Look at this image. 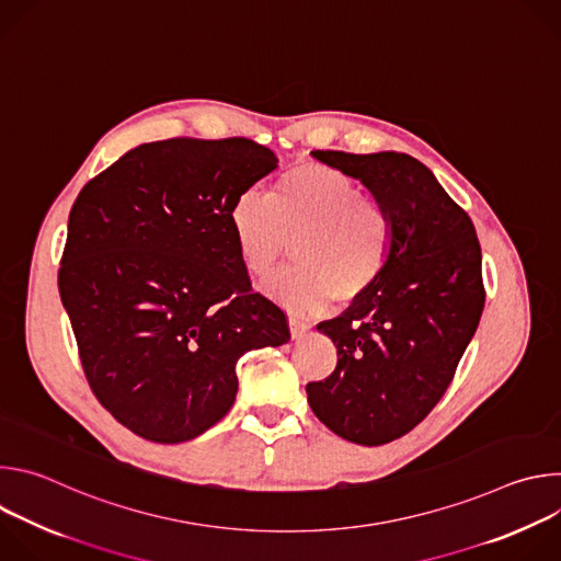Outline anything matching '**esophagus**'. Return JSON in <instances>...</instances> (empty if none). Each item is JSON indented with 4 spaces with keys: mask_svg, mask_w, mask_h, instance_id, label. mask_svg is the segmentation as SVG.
<instances>
[{
    "mask_svg": "<svg viewBox=\"0 0 561 561\" xmlns=\"http://www.w3.org/2000/svg\"><path fill=\"white\" fill-rule=\"evenodd\" d=\"M288 327H290L293 340H304L306 333H308V324H304L301 319H297V317H288Z\"/></svg>",
    "mask_w": 561,
    "mask_h": 561,
    "instance_id": "1",
    "label": "esophagus"
}]
</instances>
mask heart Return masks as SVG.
Instances as JSON below:
<instances>
[{"mask_svg": "<svg viewBox=\"0 0 561 561\" xmlns=\"http://www.w3.org/2000/svg\"><path fill=\"white\" fill-rule=\"evenodd\" d=\"M230 226L244 268L257 279L271 275L293 242L295 266L266 288L299 312L364 297L386 273L394 249L390 210L348 175L319 164L286 171L271 195H237Z\"/></svg>", "mask_w": 561, "mask_h": 561, "instance_id": "b5f03b06", "label": "heart"}]
</instances>
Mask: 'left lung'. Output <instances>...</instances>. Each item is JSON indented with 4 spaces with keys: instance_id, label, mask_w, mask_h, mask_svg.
Masks as SVG:
<instances>
[{
    "instance_id": "left-lung-1",
    "label": "left lung",
    "mask_w": 561,
    "mask_h": 561,
    "mask_svg": "<svg viewBox=\"0 0 561 561\" xmlns=\"http://www.w3.org/2000/svg\"><path fill=\"white\" fill-rule=\"evenodd\" d=\"M312 157L359 180L394 221L381 279L317 331L335 370L306 383L312 413L335 435L381 446L413 431L442 399L484 310L482 249L468 213L407 152Z\"/></svg>"
}]
</instances>
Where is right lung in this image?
Segmentation results:
<instances>
[{
  "label": "right lung",
  "mask_w": 561,
  "mask_h": 561,
  "mask_svg": "<svg viewBox=\"0 0 561 561\" xmlns=\"http://www.w3.org/2000/svg\"><path fill=\"white\" fill-rule=\"evenodd\" d=\"M277 167L247 139L141 144L77 195L59 295L98 402L157 444L217 424L244 353L290 340L279 306L255 293L230 206Z\"/></svg>",
  "instance_id": "1"
}]
</instances>
